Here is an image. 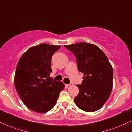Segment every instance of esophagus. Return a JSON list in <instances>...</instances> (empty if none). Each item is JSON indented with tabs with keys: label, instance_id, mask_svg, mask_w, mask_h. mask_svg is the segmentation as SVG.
Masks as SVG:
<instances>
[{
	"label": "esophagus",
	"instance_id": "esophagus-1",
	"mask_svg": "<svg viewBox=\"0 0 132 132\" xmlns=\"http://www.w3.org/2000/svg\"><path fill=\"white\" fill-rule=\"evenodd\" d=\"M66 85L68 86H72V83H70V84H66Z\"/></svg>",
	"mask_w": 132,
	"mask_h": 132
}]
</instances>
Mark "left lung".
I'll use <instances>...</instances> for the list:
<instances>
[{
    "label": "left lung",
    "instance_id": "8db88e82",
    "mask_svg": "<svg viewBox=\"0 0 132 132\" xmlns=\"http://www.w3.org/2000/svg\"><path fill=\"white\" fill-rule=\"evenodd\" d=\"M76 57L83 81L77 85L79 93L75 104L84 111L92 112L103 107L111 94L113 69L106 54L97 46L86 42L64 45Z\"/></svg>",
    "mask_w": 132,
    "mask_h": 132
}]
</instances>
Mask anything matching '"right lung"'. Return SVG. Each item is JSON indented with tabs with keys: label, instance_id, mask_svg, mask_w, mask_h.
<instances>
[{
	"label": "right lung",
	"instance_id": "add662e5",
	"mask_svg": "<svg viewBox=\"0 0 132 132\" xmlns=\"http://www.w3.org/2000/svg\"><path fill=\"white\" fill-rule=\"evenodd\" d=\"M60 47L46 43L31 47L17 63L15 89L26 107L37 113H46L53 108L64 88L63 82L48 77L52 72V56Z\"/></svg>",
	"mask_w": 132,
	"mask_h": 132
}]
</instances>
